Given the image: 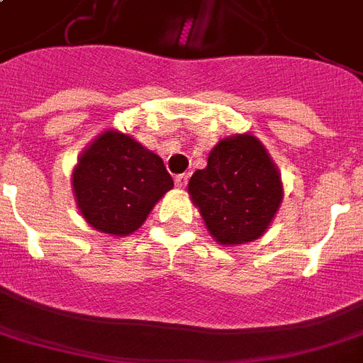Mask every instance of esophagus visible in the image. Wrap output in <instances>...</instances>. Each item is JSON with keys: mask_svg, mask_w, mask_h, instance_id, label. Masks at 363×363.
<instances>
[{"mask_svg": "<svg viewBox=\"0 0 363 363\" xmlns=\"http://www.w3.org/2000/svg\"><path fill=\"white\" fill-rule=\"evenodd\" d=\"M175 184H177V188H184L188 184V175H184V173H182V175H177L175 177Z\"/></svg>", "mask_w": 363, "mask_h": 363, "instance_id": "34e87169", "label": "esophagus"}]
</instances>
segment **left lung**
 Masks as SVG:
<instances>
[{
  "label": "left lung",
  "mask_w": 363,
  "mask_h": 363,
  "mask_svg": "<svg viewBox=\"0 0 363 363\" xmlns=\"http://www.w3.org/2000/svg\"><path fill=\"white\" fill-rule=\"evenodd\" d=\"M188 194L218 245L238 247L262 238L282 203L277 164L252 133L216 143L207 167L190 177Z\"/></svg>",
  "instance_id": "obj_1"
}]
</instances>
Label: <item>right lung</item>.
Wrapping results in <instances>:
<instances>
[{
  "label": "right lung",
  "instance_id": "1",
  "mask_svg": "<svg viewBox=\"0 0 363 363\" xmlns=\"http://www.w3.org/2000/svg\"><path fill=\"white\" fill-rule=\"evenodd\" d=\"M82 218L101 233L125 238L173 188L158 154L128 133L105 130L81 152L71 173Z\"/></svg>",
  "mask_w": 363,
  "mask_h": 363
}]
</instances>
